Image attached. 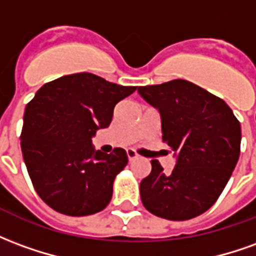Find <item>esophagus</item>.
Returning <instances> with one entry per match:
<instances>
[{
  "mask_svg": "<svg viewBox=\"0 0 256 256\" xmlns=\"http://www.w3.org/2000/svg\"><path fill=\"white\" fill-rule=\"evenodd\" d=\"M126 154H128V160H130V162L138 158V155L136 154V150H126Z\"/></svg>",
  "mask_w": 256,
  "mask_h": 256,
  "instance_id": "esophagus-1",
  "label": "esophagus"
}]
</instances>
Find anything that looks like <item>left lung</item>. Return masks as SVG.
<instances>
[{"instance_id": "1", "label": "left lung", "mask_w": 256, "mask_h": 256, "mask_svg": "<svg viewBox=\"0 0 256 256\" xmlns=\"http://www.w3.org/2000/svg\"><path fill=\"white\" fill-rule=\"evenodd\" d=\"M138 93L160 114L162 140L177 158L170 174L150 162L141 202L156 216L192 220L218 200L236 167L240 122L222 98L185 79L140 86Z\"/></svg>"}]
</instances>
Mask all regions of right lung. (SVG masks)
<instances>
[{
	"label": "right lung",
	"instance_id": "1",
	"mask_svg": "<svg viewBox=\"0 0 256 256\" xmlns=\"http://www.w3.org/2000/svg\"><path fill=\"white\" fill-rule=\"evenodd\" d=\"M136 89L79 72L45 84L27 104L20 136L23 159L38 196L54 211L84 216L111 202L128 154L122 148L94 150L92 137L110 126L115 106Z\"/></svg>",
	"mask_w": 256,
	"mask_h": 256
}]
</instances>
